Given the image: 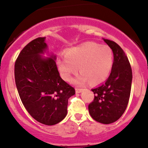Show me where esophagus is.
<instances>
[{"label":"esophagus","mask_w":148,"mask_h":148,"mask_svg":"<svg viewBox=\"0 0 148 148\" xmlns=\"http://www.w3.org/2000/svg\"><path fill=\"white\" fill-rule=\"evenodd\" d=\"M84 90L81 89V88H76V93H81V92H83Z\"/></svg>","instance_id":"obj_1"}]
</instances>
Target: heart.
<instances>
[{"label": "heart", "mask_w": 148, "mask_h": 148, "mask_svg": "<svg viewBox=\"0 0 148 148\" xmlns=\"http://www.w3.org/2000/svg\"><path fill=\"white\" fill-rule=\"evenodd\" d=\"M113 62V52L108 46L86 42L65 51L64 57L58 58L57 65L62 78L67 81H72L79 67L81 73L74 83L83 86L88 81L91 84L103 82L111 72Z\"/></svg>", "instance_id": "b5f03b06"}]
</instances>
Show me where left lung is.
I'll return each instance as SVG.
<instances>
[{
	"mask_svg": "<svg viewBox=\"0 0 148 148\" xmlns=\"http://www.w3.org/2000/svg\"><path fill=\"white\" fill-rule=\"evenodd\" d=\"M103 40L113 51V63L106 82L91 90L95 95L88 105V110L95 120L108 125L117 121L126 110L130 97L132 71L123 49L115 42Z\"/></svg>",
	"mask_w": 148,
	"mask_h": 148,
	"instance_id": "obj_1",
	"label": "left lung"
}]
</instances>
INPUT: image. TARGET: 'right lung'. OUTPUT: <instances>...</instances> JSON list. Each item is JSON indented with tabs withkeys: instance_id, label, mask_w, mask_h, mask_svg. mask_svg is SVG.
Masks as SVG:
<instances>
[{
	"instance_id": "right-lung-1",
	"label": "right lung",
	"mask_w": 148,
	"mask_h": 148,
	"mask_svg": "<svg viewBox=\"0 0 148 148\" xmlns=\"http://www.w3.org/2000/svg\"><path fill=\"white\" fill-rule=\"evenodd\" d=\"M47 49L45 37L29 42L15 62L14 78L18 95L29 114L39 123L54 125L67 115L68 99L75 94V90L61 79L56 56H41Z\"/></svg>"
}]
</instances>
